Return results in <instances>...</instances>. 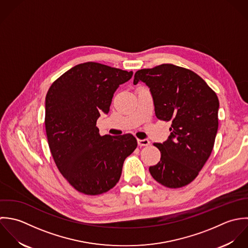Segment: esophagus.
<instances>
[{
    "label": "esophagus",
    "instance_id": "esophagus-1",
    "mask_svg": "<svg viewBox=\"0 0 248 248\" xmlns=\"http://www.w3.org/2000/svg\"><path fill=\"white\" fill-rule=\"evenodd\" d=\"M137 142H138V146L139 147H147V146H149V144H150V142H149L148 139H144V140L138 139Z\"/></svg>",
    "mask_w": 248,
    "mask_h": 248
}]
</instances>
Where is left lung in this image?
<instances>
[{
	"mask_svg": "<svg viewBox=\"0 0 248 248\" xmlns=\"http://www.w3.org/2000/svg\"><path fill=\"white\" fill-rule=\"evenodd\" d=\"M139 81L149 87L157 119L171 123L169 139L153 144L161 158L149 172L165 187H184L198 176L214 148L217 96L195 72L173 64L137 71L133 83Z\"/></svg>",
	"mask_w": 248,
	"mask_h": 248,
	"instance_id": "8db88e82",
	"label": "left lung"
}]
</instances>
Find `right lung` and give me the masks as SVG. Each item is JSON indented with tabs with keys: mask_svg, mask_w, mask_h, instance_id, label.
<instances>
[{
	"mask_svg": "<svg viewBox=\"0 0 248 248\" xmlns=\"http://www.w3.org/2000/svg\"><path fill=\"white\" fill-rule=\"evenodd\" d=\"M132 72L97 62L68 70L46 96L45 126L52 158L61 174L77 191L97 196L119 181L124 159L137 148L131 134L100 136V113H108L120 84Z\"/></svg>",
	"mask_w": 248,
	"mask_h": 248,
	"instance_id": "obj_1",
	"label": "right lung"
}]
</instances>
